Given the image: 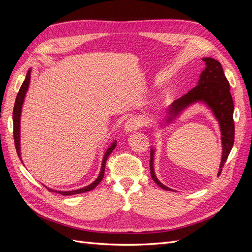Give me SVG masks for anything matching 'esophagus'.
Wrapping results in <instances>:
<instances>
[{
  "label": "esophagus",
  "mask_w": 252,
  "mask_h": 252,
  "mask_svg": "<svg viewBox=\"0 0 252 252\" xmlns=\"http://www.w3.org/2000/svg\"><path fill=\"white\" fill-rule=\"evenodd\" d=\"M141 126V120L139 117H132V118H129L124 126V129L126 132H132L134 130H136L139 127Z\"/></svg>",
  "instance_id": "esophagus-1"
}]
</instances>
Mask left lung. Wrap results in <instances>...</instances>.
Returning <instances> with one entry per match:
<instances>
[{
  "label": "left lung",
  "mask_w": 252,
  "mask_h": 252,
  "mask_svg": "<svg viewBox=\"0 0 252 252\" xmlns=\"http://www.w3.org/2000/svg\"><path fill=\"white\" fill-rule=\"evenodd\" d=\"M205 69L201 72L197 85L186 94L175 100L167 109L163 122V126L170 125L177 120L180 114L189 106L195 103H203L212 111L220 129L222 140V158L218 175L222 172V168L230 154L234 142V123H233V101L230 94L229 82L227 81L223 67L219 61L212 58H203ZM150 174L156 184L165 190L172 189L162 184L155 173V148L150 149Z\"/></svg>",
  "instance_id": "8db88e82"
}]
</instances>
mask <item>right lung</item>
<instances>
[{
	"label": "right lung",
	"mask_w": 252,
	"mask_h": 252,
	"mask_svg": "<svg viewBox=\"0 0 252 252\" xmlns=\"http://www.w3.org/2000/svg\"><path fill=\"white\" fill-rule=\"evenodd\" d=\"M30 78H32V68L27 71L25 81L23 82L22 86L19 90V94L16 98V103H14V107H13V113H12V120H13V138H14V145H16V149L18 152V156L21 158V162H23L22 157H21V114H22V108H23V104H24L25 101V96L27 94V90L29 88V84H30ZM117 146V141H113L109 148L105 151L103 159H102V166H101V171L98 177L89 184L88 186H85L80 189H75V190H69V191H61V190H53L51 188L46 187L49 191H56L62 195H72V194H78V193H83L86 191H90V190L94 189L98 183H100L104 177L105 173V166H106V161H107L108 157L110 156L113 149Z\"/></svg>",
	"instance_id": "1"
}]
</instances>
